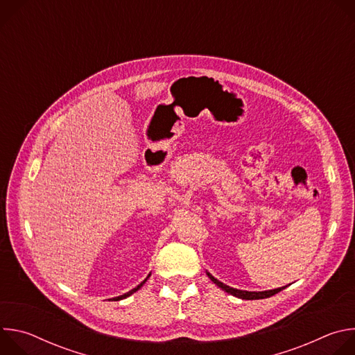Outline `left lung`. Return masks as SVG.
Masks as SVG:
<instances>
[{
	"instance_id": "left-lung-1",
	"label": "left lung",
	"mask_w": 355,
	"mask_h": 355,
	"mask_svg": "<svg viewBox=\"0 0 355 355\" xmlns=\"http://www.w3.org/2000/svg\"><path fill=\"white\" fill-rule=\"evenodd\" d=\"M208 277L211 278V281H214L219 288H222L225 292L236 296V297H240V299H245V300H252V299H266V297H270L275 293H278L279 291H282L285 286L282 288H277V289H271V291H261V292H250V291H240V289H236V288H230L227 285H225L223 282L218 281L215 277H212L209 272H207Z\"/></svg>"
}]
</instances>
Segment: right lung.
I'll list each match as a JSON object with an SVG mask.
<instances>
[{
    "label": "right lung",
    "instance_id": "right-lung-1",
    "mask_svg": "<svg viewBox=\"0 0 355 355\" xmlns=\"http://www.w3.org/2000/svg\"><path fill=\"white\" fill-rule=\"evenodd\" d=\"M148 277H150V274H148ZM148 277H147V278H148ZM147 278H146V279H144V281H143V282H140V284H139V285H137V286H136V288H133V289H132V291H129V292H126V293H123V295H121V296H118V297H115V299H116V300H121V299H125V297H128V296H130V295H132V293H135V292H136V291H137V289H140V288H141V286H143V284H144V282H146V281H147Z\"/></svg>",
    "mask_w": 355,
    "mask_h": 355
}]
</instances>
